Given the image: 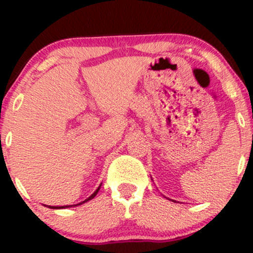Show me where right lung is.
<instances>
[{"instance_id":"right-lung-1","label":"right lung","mask_w":253,"mask_h":253,"mask_svg":"<svg viewBox=\"0 0 253 253\" xmlns=\"http://www.w3.org/2000/svg\"><path fill=\"white\" fill-rule=\"evenodd\" d=\"M99 188H100V187H99ZM99 188H98V190H96V191H95V192H94V193H93V195H91V196H90V197H88V198H86V200H85V201H83V202L78 203V205H82V203H84V202H88V201L93 200V198H94V197H95V196H96V193H98V192H99ZM78 205H75V206H78ZM67 207H70V206H63V207H55V206H50V208H52V209H60V208H67Z\"/></svg>"}]
</instances>
